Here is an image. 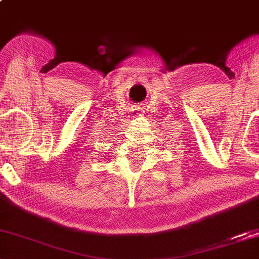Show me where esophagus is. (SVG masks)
I'll return each instance as SVG.
<instances>
[{
  "label": "esophagus",
  "instance_id": "esophagus-1",
  "mask_svg": "<svg viewBox=\"0 0 259 259\" xmlns=\"http://www.w3.org/2000/svg\"><path fill=\"white\" fill-rule=\"evenodd\" d=\"M140 116H143V111L140 110V109H133L132 110V119H136V117H140Z\"/></svg>",
  "mask_w": 259,
  "mask_h": 259
}]
</instances>
